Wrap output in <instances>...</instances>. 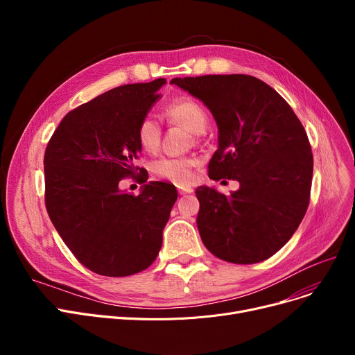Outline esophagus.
<instances>
[{
    "instance_id": "34e87169",
    "label": "esophagus",
    "mask_w": 355,
    "mask_h": 355,
    "mask_svg": "<svg viewBox=\"0 0 355 355\" xmlns=\"http://www.w3.org/2000/svg\"><path fill=\"white\" fill-rule=\"evenodd\" d=\"M194 190L190 185H178V193L180 196H185V194H191Z\"/></svg>"
}]
</instances>
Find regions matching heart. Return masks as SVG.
I'll list each match as a JSON object with an SVG mask.
<instances>
[{
	"instance_id": "heart-1",
	"label": "heart",
	"mask_w": 355,
	"mask_h": 355,
	"mask_svg": "<svg viewBox=\"0 0 355 355\" xmlns=\"http://www.w3.org/2000/svg\"><path fill=\"white\" fill-rule=\"evenodd\" d=\"M164 115L171 122L182 123L194 134H202L207 129V112L198 102L190 98H180L168 103ZM137 138L139 145L148 153H154L159 148L162 128L153 115H145L137 126ZM197 159L187 155H165L154 161L153 173L162 180L175 184H187L193 180V168Z\"/></svg>"
}]
</instances>
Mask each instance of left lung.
I'll return each mask as SVG.
<instances>
[{
  "label": "left lung",
  "instance_id": "8db88e82",
  "mask_svg": "<svg viewBox=\"0 0 355 355\" xmlns=\"http://www.w3.org/2000/svg\"><path fill=\"white\" fill-rule=\"evenodd\" d=\"M209 107L218 128L211 180H236L225 196L198 187L197 227L204 246L226 262L250 265L282 249L306 213L313 158L288 102L248 74L171 80Z\"/></svg>",
  "mask_w": 355,
  "mask_h": 355
}]
</instances>
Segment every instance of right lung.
I'll return each mask as SVG.
<instances>
[{
    "label": "right lung",
    "mask_w": 355,
    "mask_h": 355,
    "mask_svg": "<svg viewBox=\"0 0 355 355\" xmlns=\"http://www.w3.org/2000/svg\"><path fill=\"white\" fill-rule=\"evenodd\" d=\"M165 83L157 79L102 93L69 112L47 144V213L66 246L95 273H138L153 265L162 246L175 187L146 182L142 174L146 184L132 196L119 181L138 171L137 126Z\"/></svg>",
    "instance_id": "right-lung-1"
}]
</instances>
